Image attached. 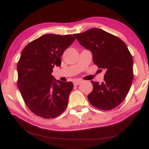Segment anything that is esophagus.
Wrapping results in <instances>:
<instances>
[{
	"mask_svg": "<svg viewBox=\"0 0 149 149\" xmlns=\"http://www.w3.org/2000/svg\"><path fill=\"white\" fill-rule=\"evenodd\" d=\"M81 82H82V81L80 80H75V81H73V84H74V86H78V84H80L81 83Z\"/></svg>",
	"mask_w": 149,
	"mask_h": 149,
	"instance_id": "obj_1",
	"label": "esophagus"
}]
</instances>
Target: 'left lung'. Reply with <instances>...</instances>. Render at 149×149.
<instances>
[{
  "label": "left lung",
  "mask_w": 149,
  "mask_h": 149,
  "mask_svg": "<svg viewBox=\"0 0 149 149\" xmlns=\"http://www.w3.org/2000/svg\"><path fill=\"white\" fill-rule=\"evenodd\" d=\"M73 36L91 51L94 64L106 70L102 84L91 81L93 91L88 95V101L102 110L116 108L127 96L133 78V60L127 46L118 37L97 28Z\"/></svg>",
  "instance_id": "8db88e82"
}]
</instances>
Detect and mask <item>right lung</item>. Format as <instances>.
<instances>
[{
  "mask_svg": "<svg viewBox=\"0 0 149 149\" xmlns=\"http://www.w3.org/2000/svg\"><path fill=\"white\" fill-rule=\"evenodd\" d=\"M75 40L72 35L45 34L22 51L17 84L26 105L38 116L54 118L68 104L73 83L56 80L52 73L54 66H61V56Z\"/></svg>",
  "mask_w": 149,
  "mask_h": 149,
  "instance_id": "add662e5",
  "label": "right lung"
}]
</instances>
